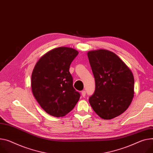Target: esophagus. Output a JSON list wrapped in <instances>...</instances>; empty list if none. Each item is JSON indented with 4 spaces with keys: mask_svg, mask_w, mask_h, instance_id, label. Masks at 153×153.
<instances>
[{
    "mask_svg": "<svg viewBox=\"0 0 153 153\" xmlns=\"http://www.w3.org/2000/svg\"><path fill=\"white\" fill-rule=\"evenodd\" d=\"M81 95L83 97H85V96H86V91H81Z\"/></svg>",
    "mask_w": 153,
    "mask_h": 153,
    "instance_id": "34e87169",
    "label": "esophagus"
}]
</instances>
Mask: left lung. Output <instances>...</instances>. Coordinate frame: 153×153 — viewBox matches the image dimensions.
I'll return each instance as SVG.
<instances>
[{
    "mask_svg": "<svg viewBox=\"0 0 153 153\" xmlns=\"http://www.w3.org/2000/svg\"><path fill=\"white\" fill-rule=\"evenodd\" d=\"M88 57L95 78L96 89L89 103L101 118L111 120L123 113L134 94V78L127 65L107 50L90 51Z\"/></svg>",
    "mask_w": 153,
    "mask_h": 153,
    "instance_id": "obj_1",
    "label": "left lung"
}]
</instances>
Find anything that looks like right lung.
Listing matches in <instances>:
<instances>
[{"mask_svg": "<svg viewBox=\"0 0 153 153\" xmlns=\"http://www.w3.org/2000/svg\"><path fill=\"white\" fill-rule=\"evenodd\" d=\"M78 51L59 47L46 53L37 61L31 76L34 97L48 114L62 117L72 110L79 99L73 87L69 68Z\"/></svg>", "mask_w": 153, "mask_h": 153, "instance_id": "add662e5", "label": "right lung"}]
</instances>
